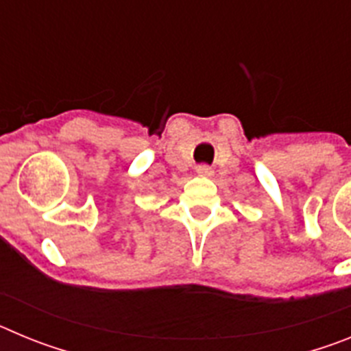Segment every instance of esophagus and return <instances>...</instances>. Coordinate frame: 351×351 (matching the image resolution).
<instances>
[{
    "instance_id": "1",
    "label": "esophagus",
    "mask_w": 351,
    "mask_h": 351,
    "mask_svg": "<svg viewBox=\"0 0 351 351\" xmlns=\"http://www.w3.org/2000/svg\"><path fill=\"white\" fill-rule=\"evenodd\" d=\"M197 173L198 176H210V173H213V169H210L209 165H198Z\"/></svg>"
}]
</instances>
